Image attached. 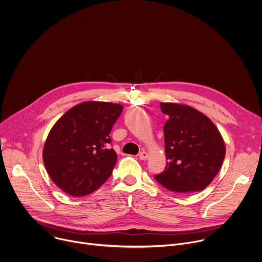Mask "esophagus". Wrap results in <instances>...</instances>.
<instances>
[{
    "instance_id": "34e87169",
    "label": "esophagus",
    "mask_w": 262,
    "mask_h": 262,
    "mask_svg": "<svg viewBox=\"0 0 262 262\" xmlns=\"http://www.w3.org/2000/svg\"><path fill=\"white\" fill-rule=\"evenodd\" d=\"M139 157H140L141 160H147V159H148V153L145 152V151H142V152L140 153Z\"/></svg>"
}]
</instances>
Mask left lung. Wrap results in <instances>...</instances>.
<instances>
[{"label":"left lung","mask_w":262,"mask_h":262,"mask_svg":"<svg viewBox=\"0 0 262 262\" xmlns=\"http://www.w3.org/2000/svg\"><path fill=\"white\" fill-rule=\"evenodd\" d=\"M168 115L163 127L167 163L155 180L178 193L204 190L219 173L226 145L214 123L198 110L182 104L160 103Z\"/></svg>","instance_id":"1"}]
</instances>
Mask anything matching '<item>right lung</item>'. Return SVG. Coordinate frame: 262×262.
<instances>
[{"instance_id": "right-lung-1", "label": "right lung", "mask_w": 262, "mask_h": 262, "mask_svg": "<svg viewBox=\"0 0 262 262\" xmlns=\"http://www.w3.org/2000/svg\"><path fill=\"white\" fill-rule=\"evenodd\" d=\"M122 109L119 104L83 102L54 124L42 159L50 178L62 191L74 197L85 196L109 179L117 160L109 147V134Z\"/></svg>"}]
</instances>
